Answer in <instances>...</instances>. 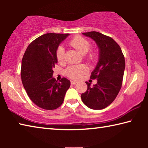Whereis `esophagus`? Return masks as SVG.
I'll list each match as a JSON object with an SVG mask.
<instances>
[{
	"label": "esophagus",
	"mask_w": 148,
	"mask_h": 148,
	"mask_svg": "<svg viewBox=\"0 0 148 148\" xmlns=\"http://www.w3.org/2000/svg\"><path fill=\"white\" fill-rule=\"evenodd\" d=\"M71 84H72V85H74V84H76L77 83V82L76 81H74V80H71Z\"/></svg>",
	"instance_id": "34e87169"
}]
</instances>
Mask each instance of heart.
Returning a JSON list of instances; mask_svg holds the SVG:
<instances>
[{"instance_id":"1","label":"heart","mask_w":148,"mask_h":148,"mask_svg":"<svg viewBox=\"0 0 148 148\" xmlns=\"http://www.w3.org/2000/svg\"><path fill=\"white\" fill-rule=\"evenodd\" d=\"M69 44L76 49L82 55H86L90 49L91 44L84 37L77 36L72 38L69 41ZM64 49L62 46H59L56 51V57L57 61L61 62L64 59ZM96 58V54L95 53H90L88 56V59L90 61H94ZM87 71V68L85 65H77V66H72L69 67L66 70V76L72 79H79L82 75Z\"/></svg>"}]
</instances>
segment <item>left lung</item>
Segmentation results:
<instances>
[{"mask_svg":"<svg viewBox=\"0 0 148 148\" xmlns=\"http://www.w3.org/2000/svg\"><path fill=\"white\" fill-rule=\"evenodd\" d=\"M96 42L99 47V61L92 72L91 79L97 83L91 86L86 82L87 91L81 98L85 105L91 109L102 110L112 103L118 95L123 78L125 61L121 47L117 42L99 32H83Z\"/></svg>","mask_w":148,"mask_h":148,"instance_id":"8db88e82","label":"left lung"}]
</instances>
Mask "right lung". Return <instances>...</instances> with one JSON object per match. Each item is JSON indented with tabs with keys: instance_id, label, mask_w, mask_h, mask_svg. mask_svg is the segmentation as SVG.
Instances as JSON below:
<instances>
[{
	"instance_id": "1",
	"label": "right lung",
	"mask_w": 148,
	"mask_h": 148,
	"mask_svg": "<svg viewBox=\"0 0 148 148\" xmlns=\"http://www.w3.org/2000/svg\"><path fill=\"white\" fill-rule=\"evenodd\" d=\"M69 35H42L29 45L22 59V84L29 98L41 108L55 110L59 108L71 86L70 80L65 77L58 82L53 77V69L57 63V49Z\"/></svg>"
}]
</instances>
